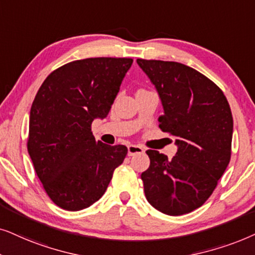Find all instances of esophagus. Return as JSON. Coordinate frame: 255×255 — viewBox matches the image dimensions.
Returning <instances> with one entry per match:
<instances>
[{"instance_id": "obj_1", "label": "esophagus", "mask_w": 255, "mask_h": 255, "mask_svg": "<svg viewBox=\"0 0 255 255\" xmlns=\"http://www.w3.org/2000/svg\"><path fill=\"white\" fill-rule=\"evenodd\" d=\"M144 151V149L141 147V145H136V144H129L128 145V155L129 156H134L136 154H142Z\"/></svg>"}]
</instances>
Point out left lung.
Segmentation results:
<instances>
[{"label": "left lung", "instance_id": "8db88e82", "mask_svg": "<svg viewBox=\"0 0 255 255\" xmlns=\"http://www.w3.org/2000/svg\"><path fill=\"white\" fill-rule=\"evenodd\" d=\"M155 85L164 114L162 131L176 137L171 159L147 150L150 165L142 172L147 201L169 216L198 209L212 195L231 158L233 118L223 91L184 64L137 59Z\"/></svg>", "mask_w": 255, "mask_h": 255}]
</instances>
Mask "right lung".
<instances>
[{"label":"right lung","mask_w":255,"mask_h":255,"mask_svg":"<svg viewBox=\"0 0 255 255\" xmlns=\"http://www.w3.org/2000/svg\"><path fill=\"white\" fill-rule=\"evenodd\" d=\"M130 58H87L54 70L37 92L29 119L28 151L43 188L67 211L103 197L126 145L96 141L91 125L110 113Z\"/></svg>","instance_id":"1"}]
</instances>
